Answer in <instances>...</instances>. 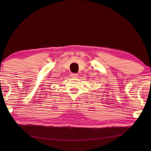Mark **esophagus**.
<instances>
[{
    "label": "esophagus",
    "instance_id": "obj_1",
    "mask_svg": "<svg viewBox=\"0 0 151 151\" xmlns=\"http://www.w3.org/2000/svg\"><path fill=\"white\" fill-rule=\"evenodd\" d=\"M70 76H71V77H73V78H76L78 77V74H77V73H72L71 75H70Z\"/></svg>",
    "mask_w": 151,
    "mask_h": 151
}]
</instances>
